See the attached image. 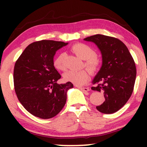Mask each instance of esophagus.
Instances as JSON below:
<instances>
[{
	"label": "esophagus",
	"instance_id": "34e87169",
	"mask_svg": "<svg viewBox=\"0 0 147 147\" xmlns=\"http://www.w3.org/2000/svg\"><path fill=\"white\" fill-rule=\"evenodd\" d=\"M77 88H79V89H81L82 91H84V92H88V91H89V88H87V87H79V86H77Z\"/></svg>",
	"mask_w": 147,
	"mask_h": 147
}]
</instances>
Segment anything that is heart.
<instances>
[{"label": "heart", "mask_w": 147, "mask_h": 147, "mask_svg": "<svg viewBox=\"0 0 147 147\" xmlns=\"http://www.w3.org/2000/svg\"><path fill=\"white\" fill-rule=\"evenodd\" d=\"M72 50L77 56L84 60V65L91 72H95L98 70L100 65V59L95 55V50L88 45L85 43H76L72 46ZM65 55L64 53H60L54 60L53 64L55 68L59 70H65ZM64 79L67 82H72L77 86L84 85L88 79V72L86 70L75 71L70 70L65 72L63 75Z\"/></svg>", "instance_id": "b5f03b06"}]
</instances>
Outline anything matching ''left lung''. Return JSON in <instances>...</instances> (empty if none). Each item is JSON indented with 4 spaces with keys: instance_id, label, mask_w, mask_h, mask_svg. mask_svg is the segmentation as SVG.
Here are the masks:
<instances>
[{
    "instance_id": "8db88e82",
    "label": "left lung",
    "mask_w": 147,
    "mask_h": 147,
    "mask_svg": "<svg viewBox=\"0 0 147 147\" xmlns=\"http://www.w3.org/2000/svg\"><path fill=\"white\" fill-rule=\"evenodd\" d=\"M95 43L101 51L102 65L92 81L93 90L104 92L105 101L96 109L104 114L117 112L132 95L136 67L125 44L117 38L96 34L84 38Z\"/></svg>"
}]
</instances>
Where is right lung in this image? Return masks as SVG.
<instances>
[{
  "label": "right lung",
  "instance_id": "right-lung-1",
  "mask_svg": "<svg viewBox=\"0 0 147 147\" xmlns=\"http://www.w3.org/2000/svg\"><path fill=\"white\" fill-rule=\"evenodd\" d=\"M68 43L42 40L31 43L15 63L14 90L18 100L30 113L41 119L56 116L65 106L68 82L59 84L60 74L53 59L59 49Z\"/></svg>",
  "mask_w": 147,
  "mask_h": 147
}]
</instances>
